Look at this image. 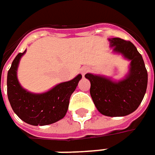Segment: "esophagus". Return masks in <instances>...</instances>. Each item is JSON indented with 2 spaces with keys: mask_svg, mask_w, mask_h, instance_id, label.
Returning a JSON list of instances; mask_svg holds the SVG:
<instances>
[{
  "mask_svg": "<svg viewBox=\"0 0 155 155\" xmlns=\"http://www.w3.org/2000/svg\"><path fill=\"white\" fill-rule=\"evenodd\" d=\"M88 71H89V68L88 67H82L81 69V72L83 75H85Z\"/></svg>",
  "mask_w": 155,
  "mask_h": 155,
  "instance_id": "obj_1",
  "label": "esophagus"
}]
</instances>
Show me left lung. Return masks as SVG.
<instances>
[{"label": "left lung", "instance_id": "obj_1", "mask_svg": "<svg viewBox=\"0 0 155 155\" xmlns=\"http://www.w3.org/2000/svg\"><path fill=\"white\" fill-rule=\"evenodd\" d=\"M108 41L113 53L130 61L128 73L117 81L90 73L85 77L91 82V97L100 113L109 117L126 116L133 113L143 99L148 86V72L143 57L131 42L120 38Z\"/></svg>", "mask_w": 155, "mask_h": 155}]
</instances>
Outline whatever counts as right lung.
I'll return each mask as SVG.
<instances>
[{
	"mask_svg": "<svg viewBox=\"0 0 155 155\" xmlns=\"http://www.w3.org/2000/svg\"><path fill=\"white\" fill-rule=\"evenodd\" d=\"M23 53H18L7 73V97L14 113L27 124L47 126L58 121L68 111L69 98L82 75L79 74L73 80L62 82L49 91L33 93L20 85L17 72Z\"/></svg>",
	"mask_w": 155,
	"mask_h": 155,
	"instance_id": "right-lung-1",
	"label": "right lung"
}]
</instances>
